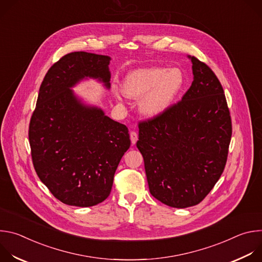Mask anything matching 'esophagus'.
I'll use <instances>...</instances> for the list:
<instances>
[{
    "mask_svg": "<svg viewBox=\"0 0 262 262\" xmlns=\"http://www.w3.org/2000/svg\"><path fill=\"white\" fill-rule=\"evenodd\" d=\"M138 140V134L136 132H130V141H132V144L135 145L136 142Z\"/></svg>",
    "mask_w": 262,
    "mask_h": 262,
    "instance_id": "esophagus-1",
    "label": "esophagus"
}]
</instances>
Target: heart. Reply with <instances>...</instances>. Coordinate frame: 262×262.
Here are the masks:
<instances>
[{"label":"heart","mask_w":262,"mask_h":262,"mask_svg":"<svg viewBox=\"0 0 262 262\" xmlns=\"http://www.w3.org/2000/svg\"><path fill=\"white\" fill-rule=\"evenodd\" d=\"M184 85L183 72L179 68L146 67L129 72L122 89L114 87L116 97L140 98V110L148 117H156L165 112L176 99Z\"/></svg>","instance_id":"1"}]
</instances>
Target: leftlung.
Here are the masks:
<instances>
[{"mask_svg": "<svg viewBox=\"0 0 262 262\" xmlns=\"http://www.w3.org/2000/svg\"><path fill=\"white\" fill-rule=\"evenodd\" d=\"M194 81L177 103L140 121L137 147L150 194L176 208L199 204L225 168L232 135L230 112L214 72L196 57Z\"/></svg>", "mask_w": 262, "mask_h": 262, "instance_id": "8db88e82", "label": "left lung"}]
</instances>
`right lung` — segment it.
<instances>
[{"label": "right lung", "mask_w": 262, "mask_h": 262, "mask_svg": "<svg viewBox=\"0 0 262 262\" xmlns=\"http://www.w3.org/2000/svg\"><path fill=\"white\" fill-rule=\"evenodd\" d=\"M111 58L86 52L63 56L47 72L29 125L34 169L61 202L89 207L104 201L130 146L124 124L84 104L70 89L85 78L110 88Z\"/></svg>", "instance_id": "right-lung-1"}]
</instances>
